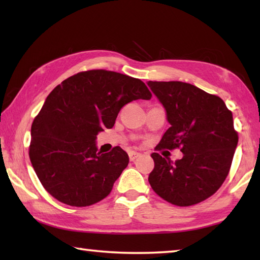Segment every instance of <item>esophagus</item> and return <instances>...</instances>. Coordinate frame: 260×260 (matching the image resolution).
<instances>
[{
  "instance_id": "obj_1",
  "label": "esophagus",
  "mask_w": 260,
  "mask_h": 260,
  "mask_svg": "<svg viewBox=\"0 0 260 260\" xmlns=\"http://www.w3.org/2000/svg\"><path fill=\"white\" fill-rule=\"evenodd\" d=\"M140 155H141V154H140L139 152H135V151H131V152L128 153V156H129L131 161H134V159L139 157Z\"/></svg>"
}]
</instances>
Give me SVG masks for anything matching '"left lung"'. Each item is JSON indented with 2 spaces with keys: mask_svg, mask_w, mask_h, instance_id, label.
I'll return each instance as SVG.
<instances>
[{
  "mask_svg": "<svg viewBox=\"0 0 260 260\" xmlns=\"http://www.w3.org/2000/svg\"><path fill=\"white\" fill-rule=\"evenodd\" d=\"M163 105L171 127L157 150L180 148L172 162L153 153L148 182L154 192L175 206L189 207L214 194L222 185L238 144L233 113L221 98L182 81H148Z\"/></svg>",
  "mask_w": 260,
  "mask_h": 260,
  "instance_id": "8db88e82",
  "label": "left lung"
}]
</instances>
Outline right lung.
Segmentation results:
<instances>
[{
  "label": "right lung",
  "mask_w": 260,
  "mask_h": 260,
  "mask_svg": "<svg viewBox=\"0 0 260 260\" xmlns=\"http://www.w3.org/2000/svg\"><path fill=\"white\" fill-rule=\"evenodd\" d=\"M151 97L142 80L103 69L82 71L58 85L31 126L29 156L43 187L73 207L106 198L129 158L119 146L98 152L97 135L112 128L124 105Z\"/></svg>",
  "instance_id": "right-lung-1"
}]
</instances>
